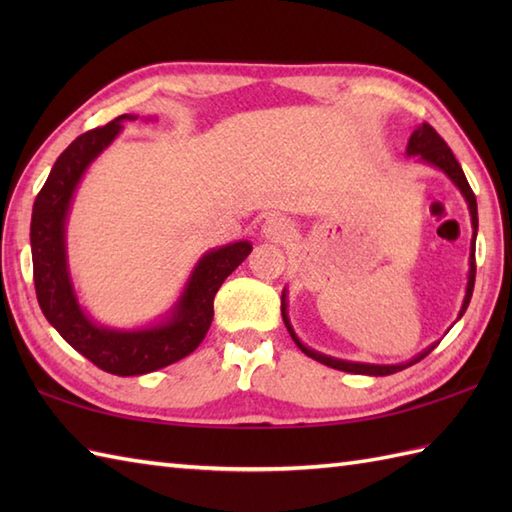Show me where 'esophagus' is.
Wrapping results in <instances>:
<instances>
[{
	"mask_svg": "<svg viewBox=\"0 0 512 512\" xmlns=\"http://www.w3.org/2000/svg\"><path fill=\"white\" fill-rule=\"evenodd\" d=\"M262 233L268 239H273V242H284V239L292 237V224L286 220V217L273 215V217H268V220L264 222Z\"/></svg>",
	"mask_w": 512,
	"mask_h": 512,
	"instance_id": "obj_1",
	"label": "esophagus"
}]
</instances>
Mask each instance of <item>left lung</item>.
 <instances>
[{
	"label": "left lung",
	"instance_id": "left-lung-1",
	"mask_svg": "<svg viewBox=\"0 0 512 512\" xmlns=\"http://www.w3.org/2000/svg\"><path fill=\"white\" fill-rule=\"evenodd\" d=\"M407 156H418V160L427 162V165L447 173L449 180L464 195L466 204H469L471 224H473V242H471V259H469V266H471L469 268V284H466V295H464V303H462V310H460V317H458V319H462V314L466 312V308H469V301H471V295H473V286H475V235H477V200H475V193L469 187V180H466L464 171L460 167V162L455 160V156H453V151L449 149V145L444 143V140L440 138V134L431 125L422 123L416 129V132L411 134L409 143H407ZM281 317H284V323H286V328H288V332L292 336V341L297 343V347H299L303 354L314 358V361H319L323 365L332 367V369H341V372H350V374H365V376H389V374H396V372H400V369H405L409 365H416L418 361H422V358L427 356L433 350V347H436V345H431L424 352H420L416 358H411V361L400 363V365H372V363L341 361V358H332V356H325L321 352H314V350H310V347H306L297 339V334H295V330H292L290 319H288V312H286V290H284V295H281Z\"/></svg>",
	"mask_w": 512,
	"mask_h": 512
}]
</instances>
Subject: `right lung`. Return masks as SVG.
<instances>
[{"label":"right lung","instance_id":"right-lung-1","mask_svg":"<svg viewBox=\"0 0 512 512\" xmlns=\"http://www.w3.org/2000/svg\"><path fill=\"white\" fill-rule=\"evenodd\" d=\"M134 118L123 114L72 140L41 187L30 222L32 270L43 317L76 352L116 376L149 374L189 356L211 328L217 290L253 250L250 242H235L204 253L169 317L151 328H103L83 312L65 257V220L85 169L121 134L123 121Z\"/></svg>","mask_w":512,"mask_h":512}]
</instances>
